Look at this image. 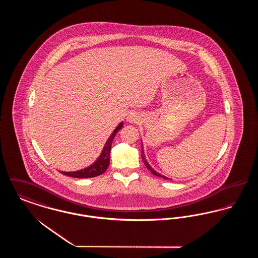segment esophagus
<instances>
[{
	"label": "esophagus",
	"mask_w": 258,
	"mask_h": 258,
	"mask_svg": "<svg viewBox=\"0 0 258 258\" xmlns=\"http://www.w3.org/2000/svg\"><path fill=\"white\" fill-rule=\"evenodd\" d=\"M139 120H140V116L135 112H131L127 115V121L131 123H137Z\"/></svg>",
	"instance_id": "esophagus-1"
}]
</instances>
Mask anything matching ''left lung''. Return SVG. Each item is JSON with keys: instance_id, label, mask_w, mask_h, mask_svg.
I'll return each instance as SVG.
<instances>
[{"instance_id": "left-lung-1", "label": "left lung", "mask_w": 258, "mask_h": 258, "mask_svg": "<svg viewBox=\"0 0 258 258\" xmlns=\"http://www.w3.org/2000/svg\"><path fill=\"white\" fill-rule=\"evenodd\" d=\"M141 149H142V151H141V158H142V160H143L144 164L146 165V167H147L148 169L150 170V172H152L155 176H158V177H160V178H163V179H165V180H169V178H167V177H165V176L161 175V174H160L159 172L154 170V169L151 167V165L148 163L147 160H146V157H145V154H144V151H143V145H142ZM170 180H171V179H170Z\"/></svg>"}]
</instances>
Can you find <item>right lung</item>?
I'll list each match as a JSON object with an SVG mask.
<instances>
[{"label": "right lung", "mask_w": 258, "mask_h": 258, "mask_svg": "<svg viewBox=\"0 0 258 258\" xmlns=\"http://www.w3.org/2000/svg\"><path fill=\"white\" fill-rule=\"evenodd\" d=\"M123 127V122L119 123L117 125V127L114 130V132L111 134L109 138L107 139L104 147L102 149V152L100 154V156L98 157V160H96L93 164H91L90 166H88L84 169L81 170H77V171L73 172H63L61 171L62 174L70 176V177H74V178H93V177H97L101 175L102 173L107 169V167L109 166L110 163V151L111 145L113 142V139L115 137L116 134Z\"/></svg>", "instance_id": "add662e5"}]
</instances>
